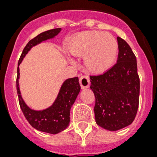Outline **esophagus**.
<instances>
[{"label": "esophagus", "instance_id": "obj_1", "mask_svg": "<svg viewBox=\"0 0 157 157\" xmlns=\"http://www.w3.org/2000/svg\"><path fill=\"white\" fill-rule=\"evenodd\" d=\"M80 85H81V88L86 89L88 88L90 86V78L87 76H81L80 77Z\"/></svg>", "mask_w": 157, "mask_h": 157}]
</instances>
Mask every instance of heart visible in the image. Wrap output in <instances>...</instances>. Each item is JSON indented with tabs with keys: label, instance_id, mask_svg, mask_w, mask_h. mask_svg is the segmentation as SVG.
<instances>
[{
	"label": "heart",
	"instance_id": "b5f03b06",
	"mask_svg": "<svg viewBox=\"0 0 157 157\" xmlns=\"http://www.w3.org/2000/svg\"><path fill=\"white\" fill-rule=\"evenodd\" d=\"M67 50L71 55L85 56L86 67L90 71L100 73L115 62L118 44L110 34L88 31L76 34L69 43Z\"/></svg>",
	"mask_w": 157,
	"mask_h": 157
}]
</instances>
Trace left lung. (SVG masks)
<instances>
[{
	"label": "left lung",
	"mask_w": 157,
	"mask_h": 157,
	"mask_svg": "<svg viewBox=\"0 0 157 157\" xmlns=\"http://www.w3.org/2000/svg\"><path fill=\"white\" fill-rule=\"evenodd\" d=\"M117 41V63L104 73L90 76V89L95 97L96 123L111 131L131 124L139 103L140 81L136 56L125 40L118 36Z\"/></svg>",
	"instance_id": "obj_1"
}]
</instances>
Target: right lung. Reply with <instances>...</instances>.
Returning <instances> with one entry per match:
<instances>
[{
  "mask_svg": "<svg viewBox=\"0 0 157 157\" xmlns=\"http://www.w3.org/2000/svg\"><path fill=\"white\" fill-rule=\"evenodd\" d=\"M60 31L61 28H54L46 31L29 40V42L23 49L20 58L18 59V68H17L18 74H17V81H16L19 106L27 121L36 129L53 134L63 131L68 126L70 122V110L81 90L78 77L76 76L65 81L60 89L56 100L51 107L43 111H34L30 109L25 104L21 97L19 87H18V78H19L18 65L21 63L23 58L33 46L37 45L43 40L54 37L58 35V33Z\"/></svg>",
  "mask_w": 157,
  "mask_h": 157,
  "instance_id": "right-lung-1",
  "label": "right lung"
}]
</instances>
